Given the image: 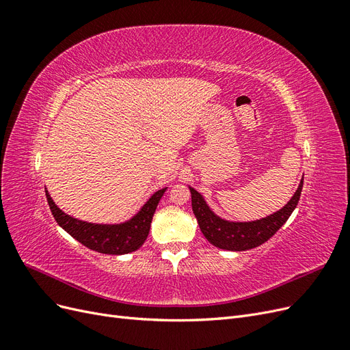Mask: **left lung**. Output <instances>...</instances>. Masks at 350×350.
Instances as JSON below:
<instances>
[{"label":"left lung","mask_w":350,"mask_h":350,"mask_svg":"<svg viewBox=\"0 0 350 350\" xmlns=\"http://www.w3.org/2000/svg\"><path fill=\"white\" fill-rule=\"evenodd\" d=\"M302 185L304 178L288 204L278 210L276 213L252 221H232L221 219L208 207L204 197L197 189L193 187L188 188L191 193V206L198 226L211 245L228 251H245L269 241L286 224L295 207L298 206Z\"/></svg>","instance_id":"obj_1"}]
</instances>
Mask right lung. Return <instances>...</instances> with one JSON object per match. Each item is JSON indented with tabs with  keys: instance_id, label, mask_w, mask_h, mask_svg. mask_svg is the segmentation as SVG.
Returning a JSON list of instances; mask_svg holds the SVG:
<instances>
[{
	"instance_id": "1",
	"label": "right lung",
	"mask_w": 350,
	"mask_h": 350,
	"mask_svg": "<svg viewBox=\"0 0 350 350\" xmlns=\"http://www.w3.org/2000/svg\"><path fill=\"white\" fill-rule=\"evenodd\" d=\"M166 189L167 188H162L156 191L131 219L121 221V224H92V221L72 217L55 204L46 188L45 193L52 215L67 234L93 251L111 254V256H122V254L139 250L149 237L153 215Z\"/></svg>"
}]
</instances>
